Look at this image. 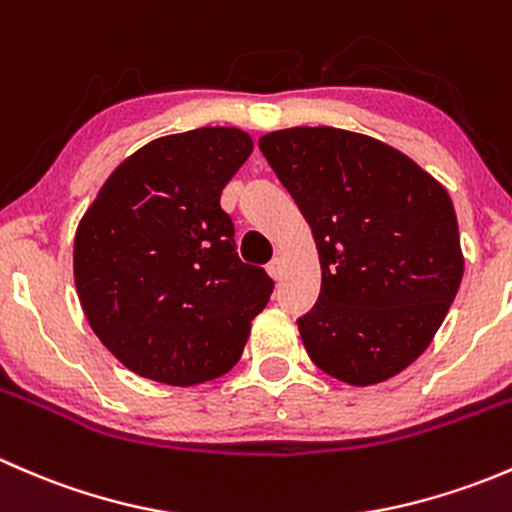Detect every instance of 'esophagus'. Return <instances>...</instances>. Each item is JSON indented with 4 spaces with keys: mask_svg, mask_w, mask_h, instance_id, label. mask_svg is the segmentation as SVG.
Masks as SVG:
<instances>
[{
    "mask_svg": "<svg viewBox=\"0 0 512 512\" xmlns=\"http://www.w3.org/2000/svg\"><path fill=\"white\" fill-rule=\"evenodd\" d=\"M267 272H270L272 280H280L282 272H285V260H282V257H275V260L267 265Z\"/></svg>",
    "mask_w": 512,
    "mask_h": 512,
    "instance_id": "esophagus-1",
    "label": "esophagus"
}]
</instances>
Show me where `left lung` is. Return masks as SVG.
<instances>
[{
    "mask_svg": "<svg viewBox=\"0 0 512 512\" xmlns=\"http://www.w3.org/2000/svg\"><path fill=\"white\" fill-rule=\"evenodd\" d=\"M260 151L312 225L317 304L297 319L334 379L379 384L431 344L463 277L446 188L396 148L342 128H285Z\"/></svg>",
    "mask_w": 512,
    "mask_h": 512,
    "instance_id": "obj_1",
    "label": "left lung"
}]
</instances>
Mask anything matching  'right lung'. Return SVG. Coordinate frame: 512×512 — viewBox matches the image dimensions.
Returning <instances> with one entry per match:
<instances>
[{
    "instance_id": "right-lung-1",
    "label": "right lung",
    "mask_w": 512,
    "mask_h": 512,
    "mask_svg": "<svg viewBox=\"0 0 512 512\" xmlns=\"http://www.w3.org/2000/svg\"><path fill=\"white\" fill-rule=\"evenodd\" d=\"M252 153L240 128L156 138L81 218L74 280L96 337L138 376L193 386L240 361L275 282L235 252L220 193Z\"/></svg>"
}]
</instances>
